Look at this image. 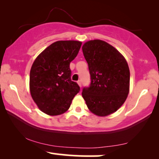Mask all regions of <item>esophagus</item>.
Wrapping results in <instances>:
<instances>
[{"instance_id":"obj_1","label":"esophagus","mask_w":159,"mask_h":159,"mask_svg":"<svg viewBox=\"0 0 159 159\" xmlns=\"http://www.w3.org/2000/svg\"><path fill=\"white\" fill-rule=\"evenodd\" d=\"M78 86H80V87H81V81H78Z\"/></svg>"}]
</instances>
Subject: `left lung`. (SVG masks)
Masks as SVG:
<instances>
[{"label":"left lung","mask_w":159,"mask_h":159,"mask_svg":"<svg viewBox=\"0 0 159 159\" xmlns=\"http://www.w3.org/2000/svg\"><path fill=\"white\" fill-rule=\"evenodd\" d=\"M89 65L91 84L82 97L89 111L107 116L122 106L129 92L130 73L124 57L107 42L95 39L82 46Z\"/></svg>","instance_id":"left-lung-1"}]
</instances>
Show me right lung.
<instances>
[{
	"label": "right lung",
	"mask_w": 159,
	"mask_h": 159,
	"mask_svg": "<svg viewBox=\"0 0 159 159\" xmlns=\"http://www.w3.org/2000/svg\"><path fill=\"white\" fill-rule=\"evenodd\" d=\"M82 42L58 41L46 48L33 63L30 73L32 98L43 113L58 116L66 112L80 87L70 79V63Z\"/></svg>",
	"instance_id": "add662e5"
}]
</instances>
